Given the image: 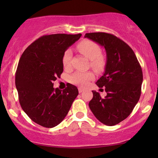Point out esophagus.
Here are the masks:
<instances>
[{"instance_id": "1", "label": "esophagus", "mask_w": 158, "mask_h": 158, "mask_svg": "<svg viewBox=\"0 0 158 158\" xmlns=\"http://www.w3.org/2000/svg\"><path fill=\"white\" fill-rule=\"evenodd\" d=\"M84 90V89L83 88H78V92L80 93V94H81V93H82Z\"/></svg>"}]
</instances>
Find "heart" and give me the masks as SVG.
<instances>
[{"label": "heart", "mask_w": 158, "mask_h": 158, "mask_svg": "<svg viewBox=\"0 0 158 158\" xmlns=\"http://www.w3.org/2000/svg\"><path fill=\"white\" fill-rule=\"evenodd\" d=\"M77 48L81 52L90 60V64L95 70H101L105 67L106 58L101 54V49L97 43L90 40L82 41L77 45ZM72 57V52L70 49L64 52L62 58V62L64 68H68L70 66V60ZM94 78V73L91 72H78L75 73L70 77L71 83L78 86H85L88 81Z\"/></svg>", "instance_id": "heart-1"}]
</instances>
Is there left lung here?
Here are the masks:
<instances>
[{"label": "left lung", "instance_id": "obj_1", "mask_svg": "<svg viewBox=\"0 0 158 158\" xmlns=\"http://www.w3.org/2000/svg\"><path fill=\"white\" fill-rule=\"evenodd\" d=\"M85 37L103 46L106 52L105 73L96 84L107 95L92 90L89 107L98 120L114 126L128 117L141 95L142 68L135 52L124 41L104 32L85 34ZM103 90V89H102Z\"/></svg>", "mask_w": 158, "mask_h": 158}]
</instances>
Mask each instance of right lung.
<instances>
[{"label":"right lung","mask_w":158,"mask_h":158,"mask_svg":"<svg viewBox=\"0 0 158 158\" xmlns=\"http://www.w3.org/2000/svg\"><path fill=\"white\" fill-rule=\"evenodd\" d=\"M82 34L44 35L31 43L19 60L15 77L21 106L36 124L52 128L64 119L78 95L69 83L64 90L53 88L63 72L64 52Z\"/></svg>","instance_id":"right-lung-1"}]
</instances>
